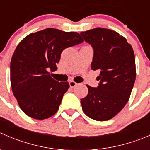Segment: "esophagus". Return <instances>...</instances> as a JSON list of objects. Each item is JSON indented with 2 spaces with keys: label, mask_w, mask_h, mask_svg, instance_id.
Masks as SVG:
<instances>
[{
  "label": "esophagus",
  "mask_w": 150,
  "mask_h": 150,
  "mask_svg": "<svg viewBox=\"0 0 150 150\" xmlns=\"http://www.w3.org/2000/svg\"><path fill=\"white\" fill-rule=\"evenodd\" d=\"M69 86L71 87V88H73V87H75V86H77V83H75V81H70L69 82Z\"/></svg>",
  "instance_id": "34e87169"
}]
</instances>
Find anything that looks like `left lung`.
Segmentation results:
<instances>
[{"label": "left lung", "mask_w": 150, "mask_h": 150, "mask_svg": "<svg viewBox=\"0 0 150 150\" xmlns=\"http://www.w3.org/2000/svg\"><path fill=\"white\" fill-rule=\"evenodd\" d=\"M81 35L94 50L91 69L100 71L98 86H86L82 109L89 118L106 121L121 111L130 98L136 76L134 52L124 36L110 29L96 28Z\"/></svg>", "instance_id": "left-lung-1"}]
</instances>
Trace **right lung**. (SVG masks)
Segmentation results:
<instances>
[{"label":"right lung","mask_w":150,"mask_h":150,"mask_svg":"<svg viewBox=\"0 0 150 150\" xmlns=\"http://www.w3.org/2000/svg\"><path fill=\"white\" fill-rule=\"evenodd\" d=\"M77 32L47 28L25 36L18 44L10 64L11 86L19 106L26 115L45 120L59 110L68 82H58L55 71L65 48L82 43Z\"/></svg>","instance_id":"obj_1"}]
</instances>
